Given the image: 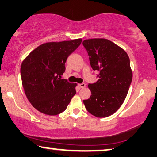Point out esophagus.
<instances>
[{
  "label": "esophagus",
  "instance_id": "esophagus-1",
  "mask_svg": "<svg viewBox=\"0 0 157 157\" xmlns=\"http://www.w3.org/2000/svg\"><path fill=\"white\" fill-rule=\"evenodd\" d=\"M78 86H79V88H84L86 86V84L85 83H82V84H79Z\"/></svg>",
  "mask_w": 157,
  "mask_h": 157
}]
</instances>
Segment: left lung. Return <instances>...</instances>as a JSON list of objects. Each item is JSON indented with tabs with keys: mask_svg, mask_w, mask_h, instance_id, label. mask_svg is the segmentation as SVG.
Instances as JSON below:
<instances>
[{
	"mask_svg": "<svg viewBox=\"0 0 157 157\" xmlns=\"http://www.w3.org/2000/svg\"><path fill=\"white\" fill-rule=\"evenodd\" d=\"M91 68L99 72L98 80L89 84L90 98L84 100L85 108L96 117L114 114L122 105L132 81L130 60L121 47L105 38L83 41Z\"/></svg>",
	"mask_w": 157,
	"mask_h": 157,
	"instance_id": "obj_1",
	"label": "left lung"
}]
</instances>
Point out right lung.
Returning <instances> with one entry per match:
<instances>
[{
	"label": "right lung",
	"instance_id": "right-lung-1",
	"mask_svg": "<svg viewBox=\"0 0 157 157\" xmlns=\"http://www.w3.org/2000/svg\"><path fill=\"white\" fill-rule=\"evenodd\" d=\"M82 40L43 43L22 61L21 76L25 94L40 113L50 116L61 113L76 94L77 83H70L61 79V75L65 72L67 58Z\"/></svg>",
	"mask_w": 157,
	"mask_h": 157
}]
</instances>
